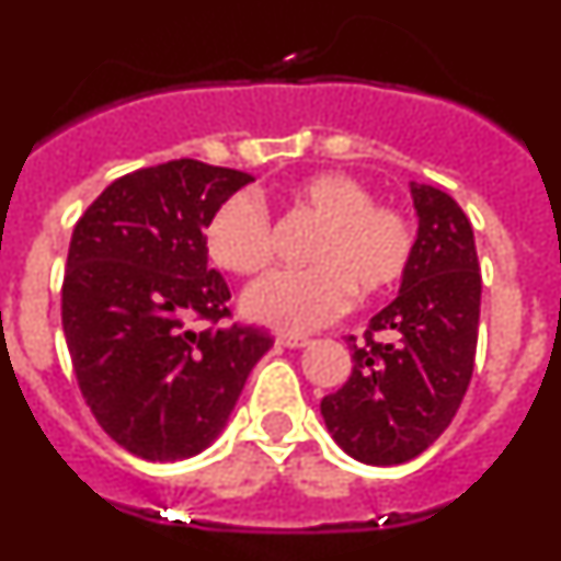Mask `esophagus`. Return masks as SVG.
I'll return each instance as SVG.
<instances>
[{"label":"esophagus","mask_w":561,"mask_h":561,"mask_svg":"<svg viewBox=\"0 0 561 561\" xmlns=\"http://www.w3.org/2000/svg\"><path fill=\"white\" fill-rule=\"evenodd\" d=\"M309 336H297V334H277V345L284 348H306L309 345Z\"/></svg>","instance_id":"obj_1"}]
</instances>
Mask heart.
I'll return each instance as SVG.
<instances>
[{
    "instance_id": "1",
    "label": "heart",
    "mask_w": 561,
    "mask_h": 561,
    "mask_svg": "<svg viewBox=\"0 0 561 561\" xmlns=\"http://www.w3.org/2000/svg\"><path fill=\"white\" fill-rule=\"evenodd\" d=\"M291 205L323 221L309 250V270H277L247 289L250 320L284 331H314L362 297L396 286L413 261V225L399 207L379 205L365 182L325 171L289 187ZM207 257L232 275L270 264L272 225L252 191L227 196L205 225Z\"/></svg>"
}]
</instances>
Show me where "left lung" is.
<instances>
[{
	"label": "left lung",
	"mask_w": 561,
	"mask_h": 561,
	"mask_svg": "<svg viewBox=\"0 0 561 561\" xmlns=\"http://www.w3.org/2000/svg\"><path fill=\"white\" fill-rule=\"evenodd\" d=\"M419 213L413 261L399 295L345 336L348 381L320 401L331 438L370 466L408 463L458 413L474 370L480 264L474 232L449 193L410 182Z\"/></svg>",
	"instance_id": "obj_1"
}]
</instances>
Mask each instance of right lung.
Returning <instances> with one entry per match:
<instances>
[{
  "mask_svg": "<svg viewBox=\"0 0 561 561\" xmlns=\"http://www.w3.org/2000/svg\"><path fill=\"white\" fill-rule=\"evenodd\" d=\"M250 182L199 160L162 162L114 180L72 230L61 320L78 388L108 438L142 460L210 447L275 342L247 325H191L230 314L205 225Z\"/></svg>",
  "mask_w": 561,
  "mask_h": 561,
  "instance_id": "right-lung-1",
  "label": "right lung"
}]
</instances>
